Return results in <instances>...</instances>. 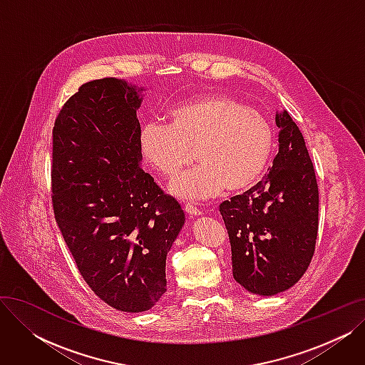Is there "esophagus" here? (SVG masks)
Listing matches in <instances>:
<instances>
[{"instance_id": "34e87169", "label": "esophagus", "mask_w": 365, "mask_h": 365, "mask_svg": "<svg viewBox=\"0 0 365 365\" xmlns=\"http://www.w3.org/2000/svg\"><path fill=\"white\" fill-rule=\"evenodd\" d=\"M185 212L189 215V216H201L202 215V212L200 208H197V207H194L192 204H185Z\"/></svg>"}]
</instances>
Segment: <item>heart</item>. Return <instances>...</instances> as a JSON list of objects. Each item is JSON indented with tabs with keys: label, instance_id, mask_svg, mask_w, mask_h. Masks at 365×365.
I'll list each match as a JSON object with an SVG mask.
<instances>
[{
	"label": "heart",
	"instance_id": "b5f03b06",
	"mask_svg": "<svg viewBox=\"0 0 365 365\" xmlns=\"http://www.w3.org/2000/svg\"><path fill=\"white\" fill-rule=\"evenodd\" d=\"M274 146V130L264 115L223 93L185 101L168 112V124H145L139 134L143 161L165 178L176 176L195 150L200 165L170 186L176 197L190 201L252 187L263 176Z\"/></svg>",
	"mask_w": 365,
	"mask_h": 365
}]
</instances>
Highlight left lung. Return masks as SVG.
I'll return each mask as SVG.
<instances>
[{"label":"left lung","instance_id":"8db88e82","mask_svg":"<svg viewBox=\"0 0 365 365\" xmlns=\"http://www.w3.org/2000/svg\"><path fill=\"white\" fill-rule=\"evenodd\" d=\"M275 123L278 153L269 173L220 204L234 278L260 296L289 290L303 277L318 234V185L304 139L285 109Z\"/></svg>","mask_w":365,"mask_h":365}]
</instances>
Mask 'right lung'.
Returning <instances> with one entry per match:
<instances>
[{"label": "right lung", "instance_id": "right-lung-1", "mask_svg": "<svg viewBox=\"0 0 365 365\" xmlns=\"http://www.w3.org/2000/svg\"><path fill=\"white\" fill-rule=\"evenodd\" d=\"M142 91L118 78L86 83L53 128L56 223L94 294L123 312L149 311L167 292V253L185 223L140 167Z\"/></svg>", "mask_w": 365, "mask_h": 365}]
</instances>
